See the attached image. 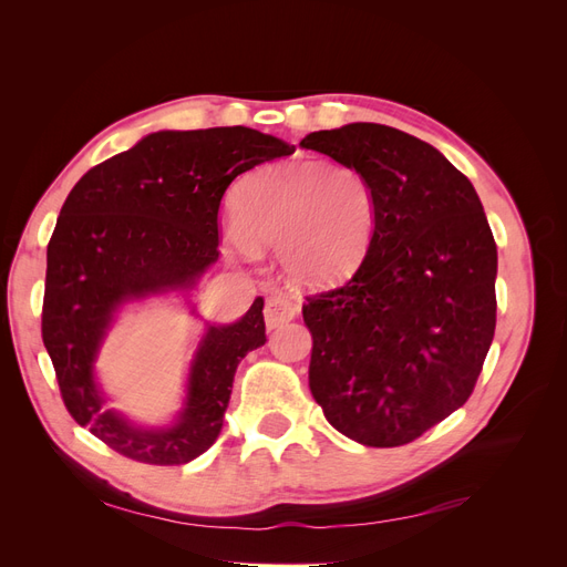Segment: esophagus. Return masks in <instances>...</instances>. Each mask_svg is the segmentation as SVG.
I'll return each mask as SVG.
<instances>
[{
    "mask_svg": "<svg viewBox=\"0 0 567 567\" xmlns=\"http://www.w3.org/2000/svg\"><path fill=\"white\" fill-rule=\"evenodd\" d=\"M298 317V302L286 296H271L265 305V321L267 329H281L284 323L293 321Z\"/></svg>",
    "mask_w": 567,
    "mask_h": 567,
    "instance_id": "esophagus-1",
    "label": "esophagus"
}]
</instances>
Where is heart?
Returning <instances> with one entry per match:
<instances>
[{
	"label": "heart",
	"mask_w": 567,
	"mask_h": 567,
	"mask_svg": "<svg viewBox=\"0 0 567 567\" xmlns=\"http://www.w3.org/2000/svg\"><path fill=\"white\" fill-rule=\"evenodd\" d=\"M371 179L350 163H279L257 169L236 188V217L225 229L231 257L279 246L286 277L302 288L350 279L375 231Z\"/></svg>",
	"instance_id": "b5f03b06"
}]
</instances>
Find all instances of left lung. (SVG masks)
<instances>
[{"label":"left lung","mask_w":567,"mask_h":567,"mask_svg":"<svg viewBox=\"0 0 567 567\" xmlns=\"http://www.w3.org/2000/svg\"><path fill=\"white\" fill-rule=\"evenodd\" d=\"M371 179L379 213L364 262L307 296L310 390L338 433L402 447L466 404L496 326V244L473 184L416 136L352 123L307 134Z\"/></svg>","instance_id":"left-lung-1"}]
</instances>
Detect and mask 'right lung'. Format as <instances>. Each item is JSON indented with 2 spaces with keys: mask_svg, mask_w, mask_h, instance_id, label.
<instances>
[{
  "mask_svg": "<svg viewBox=\"0 0 567 567\" xmlns=\"http://www.w3.org/2000/svg\"><path fill=\"white\" fill-rule=\"evenodd\" d=\"M293 151L241 125L156 132L92 167L68 194L47 246L42 340L68 414L117 454L179 466L213 447L236 367L267 340L262 298L236 323L205 333L173 427H136L106 409L92 364L120 305L194 288L217 262V215L227 186Z\"/></svg>",
  "mask_w": 567,
  "mask_h": 567,
  "instance_id": "add662e5",
  "label": "right lung"
}]
</instances>
